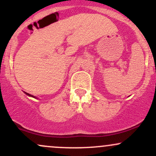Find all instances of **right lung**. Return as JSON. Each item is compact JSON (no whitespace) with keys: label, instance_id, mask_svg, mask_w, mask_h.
<instances>
[{"label":"right lung","instance_id":"add662e5","mask_svg":"<svg viewBox=\"0 0 156 156\" xmlns=\"http://www.w3.org/2000/svg\"><path fill=\"white\" fill-rule=\"evenodd\" d=\"M25 93H26V94H27V95H28V96H30V97H32V98H36V97H34V95H31V94H28V93H27V92H25Z\"/></svg>","mask_w":156,"mask_h":156}]
</instances>
